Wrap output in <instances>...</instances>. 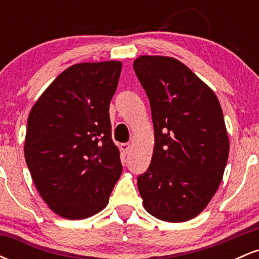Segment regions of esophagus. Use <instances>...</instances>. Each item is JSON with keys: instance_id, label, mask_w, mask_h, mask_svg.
Instances as JSON below:
<instances>
[{"instance_id": "1", "label": "esophagus", "mask_w": 259, "mask_h": 259, "mask_svg": "<svg viewBox=\"0 0 259 259\" xmlns=\"http://www.w3.org/2000/svg\"><path fill=\"white\" fill-rule=\"evenodd\" d=\"M120 150L124 154H127L132 151V144H129V142H127V144H121Z\"/></svg>"}]
</instances>
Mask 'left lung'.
Here are the masks:
<instances>
[{"mask_svg": "<svg viewBox=\"0 0 259 259\" xmlns=\"http://www.w3.org/2000/svg\"><path fill=\"white\" fill-rule=\"evenodd\" d=\"M134 70L150 101L154 129L151 164L138 177L142 203L160 221H190L212 200L228 162L221 103L175 58L140 56Z\"/></svg>", "mask_w": 259, "mask_h": 259, "instance_id": "8db88e82", "label": "left lung"}]
</instances>
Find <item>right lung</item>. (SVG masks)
I'll list each match as a JSON object with an SVG mask.
<instances>
[{"instance_id": "add662e5", "label": "right lung", "mask_w": 259, "mask_h": 259, "mask_svg": "<svg viewBox=\"0 0 259 259\" xmlns=\"http://www.w3.org/2000/svg\"><path fill=\"white\" fill-rule=\"evenodd\" d=\"M121 62L78 63L62 72L32 106L24 156L38 194L56 214L101 212L121 174L109 103Z\"/></svg>"}]
</instances>
